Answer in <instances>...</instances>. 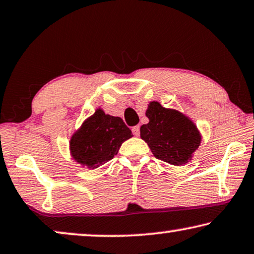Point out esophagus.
Instances as JSON below:
<instances>
[{
    "instance_id": "esophagus-1",
    "label": "esophagus",
    "mask_w": 254,
    "mask_h": 254,
    "mask_svg": "<svg viewBox=\"0 0 254 254\" xmlns=\"http://www.w3.org/2000/svg\"><path fill=\"white\" fill-rule=\"evenodd\" d=\"M131 130H133V134L135 136H138L139 135V126L137 125V126H134L133 128H131Z\"/></svg>"
}]
</instances>
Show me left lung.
<instances>
[{
    "label": "left lung",
    "mask_w": 254,
    "mask_h": 254,
    "mask_svg": "<svg viewBox=\"0 0 254 254\" xmlns=\"http://www.w3.org/2000/svg\"><path fill=\"white\" fill-rule=\"evenodd\" d=\"M149 123L142 125L141 137L148 143L153 156L168 164L188 163L200 144V135L192 121L175 110L151 102L146 110Z\"/></svg>",
    "instance_id": "obj_1"
}]
</instances>
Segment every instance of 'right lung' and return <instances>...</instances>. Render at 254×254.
<instances>
[{"mask_svg":"<svg viewBox=\"0 0 254 254\" xmlns=\"http://www.w3.org/2000/svg\"><path fill=\"white\" fill-rule=\"evenodd\" d=\"M131 136L123 119L97 110L73 135L69 143L72 156L79 164L96 168L111 160Z\"/></svg>","mask_w":254,"mask_h":254,"instance_id":"1","label":"right lung"}]
</instances>
